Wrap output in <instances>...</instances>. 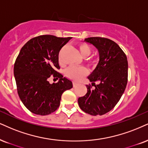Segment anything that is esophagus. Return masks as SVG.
I'll list each match as a JSON object with an SVG mask.
<instances>
[{
  "label": "esophagus",
  "instance_id": "esophagus-1",
  "mask_svg": "<svg viewBox=\"0 0 148 148\" xmlns=\"http://www.w3.org/2000/svg\"><path fill=\"white\" fill-rule=\"evenodd\" d=\"M78 84H79L75 82H73V87H76L77 86H78Z\"/></svg>",
  "mask_w": 148,
  "mask_h": 148
}]
</instances>
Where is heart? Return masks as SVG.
Instances as JSON below:
<instances>
[{"label": "heart", "mask_w": 148, "mask_h": 148, "mask_svg": "<svg viewBox=\"0 0 148 148\" xmlns=\"http://www.w3.org/2000/svg\"><path fill=\"white\" fill-rule=\"evenodd\" d=\"M77 48L79 49L80 53L84 58H88L92 53V48L89 46L88 44L85 42H79L77 44ZM63 50V49H62ZM62 50L60 51V63L63 64V61L61 58V53ZM95 59L91 58L88 60V62L90 64H93L95 62ZM88 71L84 66H70L65 71V75L69 79L73 80V81H80L88 74Z\"/></svg>", "instance_id": "1"}]
</instances>
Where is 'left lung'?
I'll return each mask as SVG.
<instances>
[{
    "mask_svg": "<svg viewBox=\"0 0 148 148\" xmlns=\"http://www.w3.org/2000/svg\"><path fill=\"white\" fill-rule=\"evenodd\" d=\"M85 41L98 49L99 62L88 77L92 86L86 85L87 93L79 97L78 104L89 114L102 115L115 106L124 92L127 82V57L117 44L108 38L91 37ZM95 81L99 84L95 85Z\"/></svg>",
    "mask_w": 148,
    "mask_h": 148,
    "instance_id": "1",
    "label": "left lung"
}]
</instances>
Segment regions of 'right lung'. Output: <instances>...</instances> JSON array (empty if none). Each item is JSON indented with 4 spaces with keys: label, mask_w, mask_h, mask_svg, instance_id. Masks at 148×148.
I'll use <instances>...</instances> for the list:
<instances>
[{
    "label": "right lung",
    "mask_w": 148,
    "mask_h": 148,
    "mask_svg": "<svg viewBox=\"0 0 148 148\" xmlns=\"http://www.w3.org/2000/svg\"><path fill=\"white\" fill-rule=\"evenodd\" d=\"M71 39L52 35L33 38L22 47L14 66L18 94L25 106L39 115L56 111L62 95L73 87L72 82L58 72L59 53ZM51 75L59 81L50 84Z\"/></svg>",
    "instance_id": "add662e5"
}]
</instances>
